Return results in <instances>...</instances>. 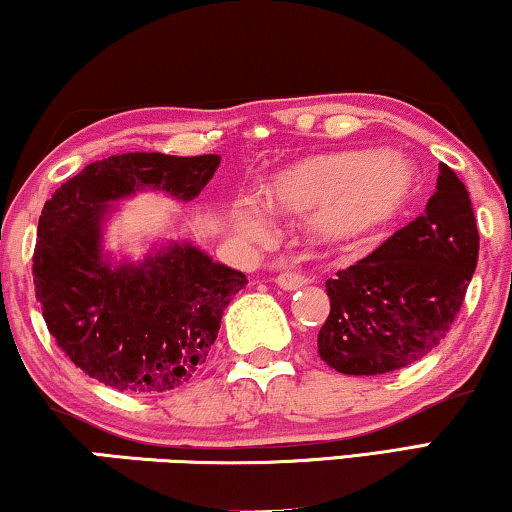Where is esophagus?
I'll use <instances>...</instances> for the list:
<instances>
[{"label": "esophagus", "instance_id": "34e87169", "mask_svg": "<svg viewBox=\"0 0 512 512\" xmlns=\"http://www.w3.org/2000/svg\"><path fill=\"white\" fill-rule=\"evenodd\" d=\"M308 278L299 271H283L276 276V285L283 287V290H297V287H304Z\"/></svg>", "mask_w": 512, "mask_h": 512}]
</instances>
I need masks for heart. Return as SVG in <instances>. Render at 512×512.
Returning a JSON list of instances; mask_svg holds the SVG:
<instances>
[{
  "instance_id": "1",
  "label": "heart",
  "mask_w": 512,
  "mask_h": 512,
  "mask_svg": "<svg viewBox=\"0 0 512 512\" xmlns=\"http://www.w3.org/2000/svg\"><path fill=\"white\" fill-rule=\"evenodd\" d=\"M415 174L403 157L380 150H338L308 157L280 171L266 185V201L285 213H315L313 227L322 239L343 241L366 236L408 204ZM239 225L259 232L262 220L243 211Z\"/></svg>"
}]
</instances>
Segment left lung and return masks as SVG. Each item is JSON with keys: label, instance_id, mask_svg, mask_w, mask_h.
<instances>
[{"label": "left lung", "instance_id": "1", "mask_svg": "<svg viewBox=\"0 0 512 512\" xmlns=\"http://www.w3.org/2000/svg\"><path fill=\"white\" fill-rule=\"evenodd\" d=\"M420 218L329 278L318 355L348 376H380L417 362L450 331L464 304L480 236L471 197L448 164Z\"/></svg>", "mask_w": 512, "mask_h": 512}]
</instances>
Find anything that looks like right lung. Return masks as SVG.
I'll return each mask as SVG.
<instances>
[{
  "mask_svg": "<svg viewBox=\"0 0 512 512\" xmlns=\"http://www.w3.org/2000/svg\"><path fill=\"white\" fill-rule=\"evenodd\" d=\"M218 164V155H113L88 164L43 206L32 257L37 301L60 350L90 378L155 394L185 385L204 366L246 273L187 243L143 264L111 266L102 257V220L109 201L141 187L190 201Z\"/></svg>",
  "mask_w": 512,
  "mask_h": 512,
  "instance_id": "1",
  "label": "right lung"
}]
</instances>
